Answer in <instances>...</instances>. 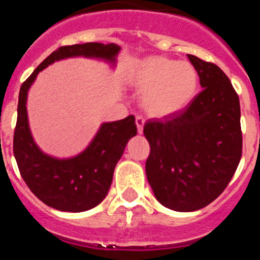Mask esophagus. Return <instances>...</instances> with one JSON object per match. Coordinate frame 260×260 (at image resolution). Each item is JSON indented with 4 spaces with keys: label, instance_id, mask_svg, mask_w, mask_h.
Instances as JSON below:
<instances>
[{
    "label": "esophagus",
    "instance_id": "34e87169",
    "mask_svg": "<svg viewBox=\"0 0 260 260\" xmlns=\"http://www.w3.org/2000/svg\"><path fill=\"white\" fill-rule=\"evenodd\" d=\"M135 122H136V127H138V133L143 134L144 122H145V120H144L141 116H136L135 117Z\"/></svg>",
    "mask_w": 260,
    "mask_h": 260
}]
</instances>
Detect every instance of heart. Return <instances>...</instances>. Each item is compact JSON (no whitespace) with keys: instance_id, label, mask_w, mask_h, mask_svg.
Wrapping results in <instances>:
<instances>
[{"instance_id":"b5f03b06","label":"heart","mask_w":260,"mask_h":260,"mask_svg":"<svg viewBox=\"0 0 260 260\" xmlns=\"http://www.w3.org/2000/svg\"><path fill=\"white\" fill-rule=\"evenodd\" d=\"M130 77L134 86L144 91L141 105L152 116H168L183 110L199 86L198 72L191 63L164 56L139 61Z\"/></svg>"}]
</instances>
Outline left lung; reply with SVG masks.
<instances>
[{"instance_id": "left-lung-1", "label": "left lung", "mask_w": 260, "mask_h": 260, "mask_svg": "<svg viewBox=\"0 0 260 260\" xmlns=\"http://www.w3.org/2000/svg\"><path fill=\"white\" fill-rule=\"evenodd\" d=\"M203 90L184 110L144 125L150 144L146 176L156 199L176 211H194L216 199L242 157L240 104L215 63L188 55Z\"/></svg>"}]
</instances>
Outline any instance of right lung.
<instances>
[{
  "label": "right lung",
  "instance_id": "1",
  "mask_svg": "<svg viewBox=\"0 0 260 260\" xmlns=\"http://www.w3.org/2000/svg\"><path fill=\"white\" fill-rule=\"evenodd\" d=\"M119 51L117 45L100 42L58 47L21 85L13 133V155L26 185L51 208L79 213L100 204L108 194L115 167L127 141L136 135L138 130L133 115L119 121L105 122L85 151L71 159H55L45 155L34 143L26 111L27 91L37 74L55 61L72 56L115 61Z\"/></svg>",
  "mask_w": 260,
  "mask_h": 260
}]
</instances>
